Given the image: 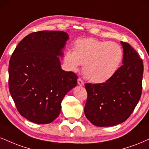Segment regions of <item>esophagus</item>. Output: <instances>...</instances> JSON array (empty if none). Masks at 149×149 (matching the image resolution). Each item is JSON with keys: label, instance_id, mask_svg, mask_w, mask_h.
<instances>
[{"label": "esophagus", "instance_id": "obj_1", "mask_svg": "<svg viewBox=\"0 0 149 149\" xmlns=\"http://www.w3.org/2000/svg\"><path fill=\"white\" fill-rule=\"evenodd\" d=\"M77 83H78V84H79V85L80 86H84V81H82L81 79H78Z\"/></svg>", "mask_w": 149, "mask_h": 149}]
</instances>
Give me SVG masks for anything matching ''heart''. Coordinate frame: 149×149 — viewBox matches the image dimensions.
I'll return each instance as SVG.
<instances>
[{
    "label": "heart",
    "instance_id": "1",
    "mask_svg": "<svg viewBox=\"0 0 149 149\" xmlns=\"http://www.w3.org/2000/svg\"><path fill=\"white\" fill-rule=\"evenodd\" d=\"M122 58L123 50L119 44L89 38L75 42L74 51H66L63 61L71 70H77L83 65L84 76L93 83L100 84L115 74Z\"/></svg>",
    "mask_w": 149,
    "mask_h": 149
}]
</instances>
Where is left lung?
<instances>
[{"instance_id":"left-lung-1","label":"left lung","mask_w":149,"mask_h":149,"mask_svg":"<svg viewBox=\"0 0 149 149\" xmlns=\"http://www.w3.org/2000/svg\"><path fill=\"white\" fill-rule=\"evenodd\" d=\"M123 65L112 77L102 84H86L88 93L84 113L93 125L116 126L125 122L141 97L144 65L131 45L121 41Z\"/></svg>"}]
</instances>
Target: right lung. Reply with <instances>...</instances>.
<instances>
[{
	"label": "right lung",
	"mask_w": 149,
	"mask_h": 149,
	"mask_svg": "<svg viewBox=\"0 0 149 149\" xmlns=\"http://www.w3.org/2000/svg\"><path fill=\"white\" fill-rule=\"evenodd\" d=\"M69 38L63 31L31 33L18 44L9 64V89L18 111L30 122L49 124L78 77L61 69L59 57Z\"/></svg>",
	"instance_id": "right-lung-1"
}]
</instances>
